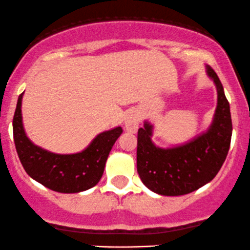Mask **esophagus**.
Returning <instances> with one entry per match:
<instances>
[{"mask_svg":"<svg viewBox=\"0 0 250 250\" xmlns=\"http://www.w3.org/2000/svg\"><path fill=\"white\" fill-rule=\"evenodd\" d=\"M140 112L138 110H132L128 112V114L125 118V128L128 132H136L138 130L140 124Z\"/></svg>","mask_w":250,"mask_h":250,"instance_id":"34e87169","label":"esophagus"}]
</instances>
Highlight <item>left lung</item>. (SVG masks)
I'll list each match as a JSON object with an SVG mask.
<instances>
[{"label": "left lung", "instance_id": "obj_1", "mask_svg": "<svg viewBox=\"0 0 250 250\" xmlns=\"http://www.w3.org/2000/svg\"><path fill=\"white\" fill-rule=\"evenodd\" d=\"M217 91V106L208 130L184 144L159 147L152 142L153 125L138 130L137 171L144 186L163 196L187 195L212 181L228 155L231 140L230 106L214 69L206 67Z\"/></svg>", "mask_w": 250, "mask_h": 250}]
</instances>
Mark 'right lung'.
<instances>
[{
  "instance_id": "1",
  "label": "right lung",
  "mask_w": 250,
  "mask_h": 250,
  "mask_svg": "<svg viewBox=\"0 0 250 250\" xmlns=\"http://www.w3.org/2000/svg\"><path fill=\"white\" fill-rule=\"evenodd\" d=\"M23 93L18 99L13 132L16 151L26 172L42 186L57 192H81L97 186L111 148L123 133V128L117 126L99 133L81 152L71 155L50 152L35 145L27 137L21 111Z\"/></svg>"
}]
</instances>
